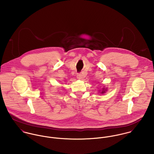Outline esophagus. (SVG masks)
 Listing matches in <instances>:
<instances>
[{"label":"esophagus","instance_id":"esophagus-1","mask_svg":"<svg viewBox=\"0 0 154 154\" xmlns=\"http://www.w3.org/2000/svg\"><path fill=\"white\" fill-rule=\"evenodd\" d=\"M77 78H78V79H81L83 78V74L81 73H78V75H77Z\"/></svg>","mask_w":154,"mask_h":154}]
</instances>
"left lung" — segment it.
<instances>
[{
  "label": "left lung",
  "mask_w": 154,
  "mask_h": 154,
  "mask_svg": "<svg viewBox=\"0 0 154 154\" xmlns=\"http://www.w3.org/2000/svg\"><path fill=\"white\" fill-rule=\"evenodd\" d=\"M106 91H107L106 89L104 88H103V90H102V91L101 92V94H104V93H105L106 92Z\"/></svg>",
  "instance_id": "obj_1"
}]
</instances>
